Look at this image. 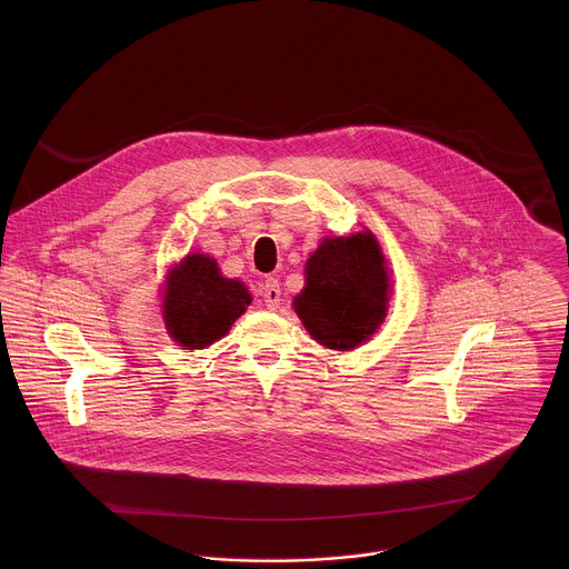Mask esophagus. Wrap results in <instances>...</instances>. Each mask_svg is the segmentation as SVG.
Wrapping results in <instances>:
<instances>
[{"label":"esophagus","instance_id":"1","mask_svg":"<svg viewBox=\"0 0 569 569\" xmlns=\"http://www.w3.org/2000/svg\"><path fill=\"white\" fill-rule=\"evenodd\" d=\"M258 296L264 300L267 309H278L280 305V284L276 278H264L258 284Z\"/></svg>","mask_w":569,"mask_h":569}]
</instances>
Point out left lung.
<instances>
[{
  "instance_id": "1",
  "label": "left lung",
  "mask_w": 569,
  "mask_h": 569,
  "mask_svg": "<svg viewBox=\"0 0 569 569\" xmlns=\"http://www.w3.org/2000/svg\"><path fill=\"white\" fill-rule=\"evenodd\" d=\"M390 280L370 232L325 239L307 262V284L293 300L307 330L328 348L352 350L386 318Z\"/></svg>"
}]
</instances>
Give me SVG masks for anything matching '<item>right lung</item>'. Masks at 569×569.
Masks as SVG:
<instances>
[{
  "label": "right lung",
  "instance_id": "obj_1",
  "mask_svg": "<svg viewBox=\"0 0 569 569\" xmlns=\"http://www.w3.org/2000/svg\"><path fill=\"white\" fill-rule=\"evenodd\" d=\"M251 302L243 282L223 278L217 260L190 253L168 276L163 320L170 337L186 350L221 339Z\"/></svg>",
  "mask_w": 569,
  "mask_h": 569
}]
</instances>
